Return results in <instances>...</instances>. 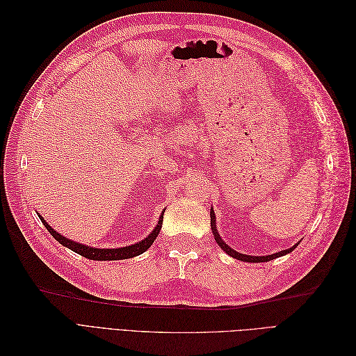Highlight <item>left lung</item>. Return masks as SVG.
<instances>
[{
	"mask_svg": "<svg viewBox=\"0 0 356 356\" xmlns=\"http://www.w3.org/2000/svg\"><path fill=\"white\" fill-rule=\"evenodd\" d=\"M211 229H212V233H213V238H215V241H217V243L222 248V250L227 252L230 257H233V258H236V260H241V261H246V263H264V261H270V260H275V258H277V257H282V255H285V254H288V252H291L294 250V248L298 245H294V246H291V248H288V250H284V251H281V252H276V254H272V255H263V257H252V255H245V254H241V252H238V251H234V250H232V248L225 243L221 238H220V233H218V230H217V224H215V213H213V209H211Z\"/></svg>",
	"mask_w": 356,
	"mask_h": 356,
	"instance_id": "8db88e82",
	"label": "left lung"
}]
</instances>
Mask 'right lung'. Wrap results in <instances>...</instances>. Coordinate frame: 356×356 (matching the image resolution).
Listing matches in <instances>:
<instances>
[{
	"instance_id": "obj_1",
	"label": "right lung",
	"mask_w": 356,
	"mask_h": 356,
	"mask_svg": "<svg viewBox=\"0 0 356 356\" xmlns=\"http://www.w3.org/2000/svg\"><path fill=\"white\" fill-rule=\"evenodd\" d=\"M40 217V215H38ZM41 222L44 224V227L49 230V233L55 238L60 245L70 248L71 251L77 252L86 258H89V260H98V261H110V260H124V258H132V257H136L139 254L145 252L149 246L153 245V242L156 241V238L159 236V232L161 229V222H163V213L160 215L159 218V222L154 227V230L149 233L147 238L141 242H138L135 245H131V246H123V248H115V250H99V248H92V246H86V245H81V243H77L74 242L71 239H67L63 238V236L60 233H58L55 229H51L50 225L46 222V220H42L40 217Z\"/></svg>"
}]
</instances>
